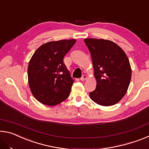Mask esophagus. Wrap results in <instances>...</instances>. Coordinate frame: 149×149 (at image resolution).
<instances>
[{
	"label": "esophagus",
	"instance_id": "34e87169",
	"mask_svg": "<svg viewBox=\"0 0 149 149\" xmlns=\"http://www.w3.org/2000/svg\"><path fill=\"white\" fill-rule=\"evenodd\" d=\"M87 75H83V76L81 77V81H85V80H86L87 79Z\"/></svg>",
	"mask_w": 149,
	"mask_h": 149
}]
</instances>
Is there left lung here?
Returning <instances> with one entry per match:
<instances>
[{"mask_svg": "<svg viewBox=\"0 0 149 149\" xmlns=\"http://www.w3.org/2000/svg\"><path fill=\"white\" fill-rule=\"evenodd\" d=\"M89 49L94 68L97 87L89 93L98 104L112 106L122 99L132 77L129 59L115 42L102 39H84Z\"/></svg>", "mask_w": 149, "mask_h": 149, "instance_id": "obj_1", "label": "left lung"}]
</instances>
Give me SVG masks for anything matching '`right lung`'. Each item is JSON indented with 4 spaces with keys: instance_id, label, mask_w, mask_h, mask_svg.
I'll return each mask as SVG.
<instances>
[{
    "instance_id": "right-lung-1",
    "label": "right lung",
    "mask_w": 149,
    "mask_h": 149,
    "mask_svg": "<svg viewBox=\"0 0 149 149\" xmlns=\"http://www.w3.org/2000/svg\"><path fill=\"white\" fill-rule=\"evenodd\" d=\"M75 39L50 41L37 49L29 62L28 83L33 95L48 106L60 104L68 97L74 80L64 57Z\"/></svg>"
}]
</instances>
